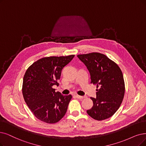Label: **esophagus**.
Returning <instances> with one entry per match:
<instances>
[{
	"instance_id": "esophagus-1",
	"label": "esophagus",
	"mask_w": 146,
	"mask_h": 146,
	"mask_svg": "<svg viewBox=\"0 0 146 146\" xmlns=\"http://www.w3.org/2000/svg\"><path fill=\"white\" fill-rule=\"evenodd\" d=\"M75 96H76V98H77L78 99H83V98H84V96H80V95H75Z\"/></svg>"
}]
</instances>
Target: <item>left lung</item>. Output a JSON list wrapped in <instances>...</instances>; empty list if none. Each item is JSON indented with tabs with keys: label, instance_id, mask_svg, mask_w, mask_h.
I'll return each mask as SVG.
<instances>
[{
	"label": "left lung",
	"instance_id": "1",
	"mask_svg": "<svg viewBox=\"0 0 146 146\" xmlns=\"http://www.w3.org/2000/svg\"><path fill=\"white\" fill-rule=\"evenodd\" d=\"M77 57L89 71L91 83L96 85V98L87 113L97 120L110 118L117 111L125 95V82L120 68L106 55L92 53Z\"/></svg>",
	"mask_w": 146,
	"mask_h": 146
}]
</instances>
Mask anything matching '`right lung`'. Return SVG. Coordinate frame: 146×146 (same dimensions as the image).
<instances>
[{"label":"right lung","mask_w":146,"mask_h":146,"mask_svg":"<svg viewBox=\"0 0 146 146\" xmlns=\"http://www.w3.org/2000/svg\"><path fill=\"white\" fill-rule=\"evenodd\" d=\"M74 55L47 57L34 62L23 77V98L32 113L47 123L59 121L66 113L72 96L63 95L53 88L58 85L62 69Z\"/></svg>","instance_id":"add662e5"}]
</instances>
